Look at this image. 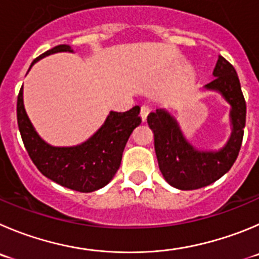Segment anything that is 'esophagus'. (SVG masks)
<instances>
[{
  "instance_id": "1",
  "label": "esophagus",
  "mask_w": 259,
  "mask_h": 259,
  "mask_svg": "<svg viewBox=\"0 0 259 259\" xmlns=\"http://www.w3.org/2000/svg\"><path fill=\"white\" fill-rule=\"evenodd\" d=\"M149 113V107H147V106H142L141 108V117L143 121H146L147 120V116H148Z\"/></svg>"
}]
</instances>
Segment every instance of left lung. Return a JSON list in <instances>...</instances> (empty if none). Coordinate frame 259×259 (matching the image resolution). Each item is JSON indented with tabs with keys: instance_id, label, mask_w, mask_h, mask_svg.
Returning a JSON list of instances; mask_svg holds the SVG:
<instances>
[{
	"instance_id": "left-lung-1",
	"label": "left lung",
	"mask_w": 259,
	"mask_h": 259,
	"mask_svg": "<svg viewBox=\"0 0 259 259\" xmlns=\"http://www.w3.org/2000/svg\"><path fill=\"white\" fill-rule=\"evenodd\" d=\"M213 75L216 78L206 88L220 92L231 106L233 133L221 151L200 152L193 148L181 134L175 118L166 111L156 110L147 117L154 135L159 170L168 184L178 189L194 190L214 183L230 170L240 151L246 105L238 74L228 60L220 56Z\"/></svg>"
}]
</instances>
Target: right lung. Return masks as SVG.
<instances>
[{
	"instance_id": "add662e5",
	"label": "right lung",
	"mask_w": 259,
	"mask_h": 259,
	"mask_svg": "<svg viewBox=\"0 0 259 259\" xmlns=\"http://www.w3.org/2000/svg\"><path fill=\"white\" fill-rule=\"evenodd\" d=\"M56 52H72V50L67 45L56 46L42 53L33 64ZM139 111V106L126 112L111 111L101 129L83 144L52 147L40 139L26 115L23 103V87L19 92L16 105L21 139L33 163L46 178L81 193L101 189L112 180L120 167L122 152L130 134L142 122Z\"/></svg>"
}]
</instances>
